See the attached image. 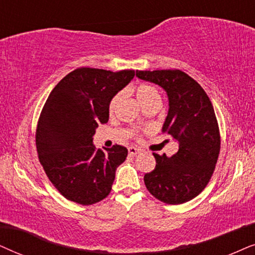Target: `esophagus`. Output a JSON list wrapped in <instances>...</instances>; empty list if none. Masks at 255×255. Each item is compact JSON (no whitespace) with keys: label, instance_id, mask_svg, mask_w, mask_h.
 I'll use <instances>...</instances> for the list:
<instances>
[{"label":"esophagus","instance_id":"esophagus-1","mask_svg":"<svg viewBox=\"0 0 255 255\" xmlns=\"http://www.w3.org/2000/svg\"><path fill=\"white\" fill-rule=\"evenodd\" d=\"M128 152H129V155H136L138 152H141V149L136 147H129L128 148Z\"/></svg>","mask_w":255,"mask_h":255}]
</instances>
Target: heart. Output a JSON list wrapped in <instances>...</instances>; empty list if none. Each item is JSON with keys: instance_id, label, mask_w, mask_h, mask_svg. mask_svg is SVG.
Segmentation results:
<instances>
[{"instance_id": "heart-1", "label": "heart", "mask_w": 255, "mask_h": 255, "mask_svg": "<svg viewBox=\"0 0 255 255\" xmlns=\"http://www.w3.org/2000/svg\"><path fill=\"white\" fill-rule=\"evenodd\" d=\"M135 94H136L137 100L140 103L145 106V105L152 103V101H159V94L157 92V90L154 86H150L148 84H140L135 87ZM121 98V93L115 94V96L112 98L111 103H110V112L112 113L117 107V105L119 103Z\"/></svg>"}]
</instances>
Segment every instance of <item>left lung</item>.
Instances as JSON below:
<instances>
[{
	"label": "left lung",
	"instance_id": "left-lung-1",
	"mask_svg": "<svg viewBox=\"0 0 255 255\" xmlns=\"http://www.w3.org/2000/svg\"><path fill=\"white\" fill-rule=\"evenodd\" d=\"M136 77L165 90L169 112L162 130L179 143L171 157L152 152L156 165L144 184L158 201L183 204L205 189L215 171L220 151L215 110L201 85L181 70H137Z\"/></svg>",
	"mask_w": 255,
	"mask_h": 255
}]
</instances>
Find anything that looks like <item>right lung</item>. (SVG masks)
I'll return each mask as SVG.
<instances>
[{
    "mask_svg": "<svg viewBox=\"0 0 255 255\" xmlns=\"http://www.w3.org/2000/svg\"><path fill=\"white\" fill-rule=\"evenodd\" d=\"M134 76V70L80 67L64 77L44 104L36 129L38 158L69 201L92 205L110 195L128 150L119 144L97 150L93 136L98 126L108 121L112 98Z\"/></svg>",
    "mask_w": 255,
    "mask_h": 255,
    "instance_id": "1",
    "label": "right lung"
}]
</instances>
